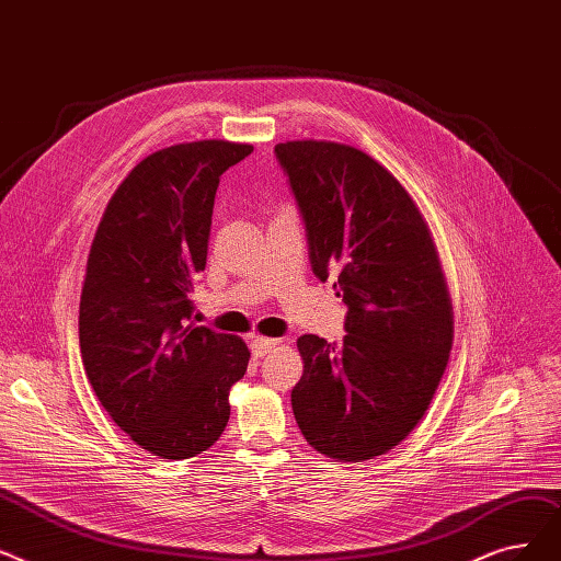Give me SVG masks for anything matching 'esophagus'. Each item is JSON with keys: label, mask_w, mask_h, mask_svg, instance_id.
<instances>
[{"label": "esophagus", "mask_w": 561, "mask_h": 561, "mask_svg": "<svg viewBox=\"0 0 561 561\" xmlns=\"http://www.w3.org/2000/svg\"><path fill=\"white\" fill-rule=\"evenodd\" d=\"M276 344H278V340H272V337H253L251 340V352H253L255 358H262L266 352H272Z\"/></svg>", "instance_id": "obj_1"}]
</instances>
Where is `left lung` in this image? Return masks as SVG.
Listing matches in <instances>:
<instances>
[{
  "instance_id": "left-lung-1",
  "label": "left lung",
  "mask_w": 561,
  "mask_h": 561,
  "mask_svg": "<svg viewBox=\"0 0 561 561\" xmlns=\"http://www.w3.org/2000/svg\"><path fill=\"white\" fill-rule=\"evenodd\" d=\"M306 224L319 280L346 306L340 344L297 340L304 375L291 411L306 440L337 461L402 443L447 367L455 314L434 239L397 178L358 148L287 141L274 148Z\"/></svg>"
}]
</instances>
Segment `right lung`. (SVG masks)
Segmentation results:
<instances>
[{
  "instance_id": "add662e5",
  "label": "right lung",
  "mask_w": 561,
  "mask_h": 561,
  "mask_svg": "<svg viewBox=\"0 0 561 561\" xmlns=\"http://www.w3.org/2000/svg\"><path fill=\"white\" fill-rule=\"evenodd\" d=\"M249 144L192 141L148 154L114 192L93 237L79 350L104 411L162 459H190L224 434L249 346L194 327L219 178Z\"/></svg>"
}]
</instances>
